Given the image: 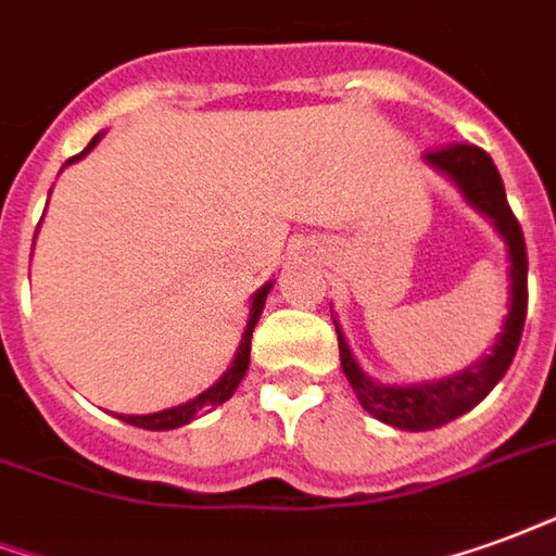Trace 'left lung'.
Returning a JSON list of instances; mask_svg holds the SVG:
<instances>
[{
  "instance_id": "1",
  "label": "left lung",
  "mask_w": 556,
  "mask_h": 556,
  "mask_svg": "<svg viewBox=\"0 0 556 556\" xmlns=\"http://www.w3.org/2000/svg\"><path fill=\"white\" fill-rule=\"evenodd\" d=\"M425 162L442 176H447L459 188L463 200L486 217L489 224L495 226L497 236L504 238L509 258V303L504 327L497 332L492 351L483 353V359H477L475 365H468L451 377H442V380L421 382H380L368 377L348 348L339 320L332 318L336 332H339L341 371L359 397L362 409H368L382 425L409 430V433L435 430V427L466 415L468 409H475L507 374L509 362L519 351L525 315H528V250H525L521 226L509 208L504 182H501V174L492 159L480 147L454 143L447 150L427 152Z\"/></svg>"
}]
</instances>
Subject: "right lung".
Wrapping results in <instances>:
<instances>
[{
	"label": "right lung",
	"instance_id": "obj_1",
	"mask_svg": "<svg viewBox=\"0 0 556 556\" xmlns=\"http://www.w3.org/2000/svg\"><path fill=\"white\" fill-rule=\"evenodd\" d=\"M102 135H97L93 141L85 147V150L79 152V155H73V159H67V164L79 162V159H85L97 143H100ZM64 164V167H67ZM61 167V170H64ZM270 289H274V282H265L262 289L253 294V300H250V318H247V327H244V336H241V344H238L236 351V359H232V365L226 368L224 377L217 382H212L208 389H205L203 394H197V397H191L188 404H179V406H170V409H162V413H150V415H117L121 421H126V425H135V427H143V430H176V427H185L191 425L194 418H200V415L212 413L215 406L226 404L232 394H236L238 382L244 380L247 368H250V339H253V330H256L258 324V315H262V309H265V300L267 294H270Z\"/></svg>",
	"mask_w": 556,
	"mask_h": 556
}]
</instances>
